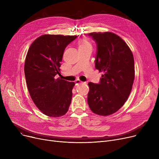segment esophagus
Instances as JSON below:
<instances>
[{
	"instance_id": "esophagus-1",
	"label": "esophagus",
	"mask_w": 159,
	"mask_h": 159,
	"mask_svg": "<svg viewBox=\"0 0 159 159\" xmlns=\"http://www.w3.org/2000/svg\"><path fill=\"white\" fill-rule=\"evenodd\" d=\"M75 84H81V83H83V82H82L81 80H80L79 79H77V80H75Z\"/></svg>"
}]
</instances>
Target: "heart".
<instances>
[{"label": "heart", "mask_w": 159, "mask_h": 159, "mask_svg": "<svg viewBox=\"0 0 159 159\" xmlns=\"http://www.w3.org/2000/svg\"><path fill=\"white\" fill-rule=\"evenodd\" d=\"M78 45H79V49L91 48V44L90 43V42L86 39H83L80 40Z\"/></svg>", "instance_id": "obj_1"}]
</instances>
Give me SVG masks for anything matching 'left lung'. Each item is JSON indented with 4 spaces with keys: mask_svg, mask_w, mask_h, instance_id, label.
<instances>
[{
    "mask_svg": "<svg viewBox=\"0 0 159 159\" xmlns=\"http://www.w3.org/2000/svg\"><path fill=\"white\" fill-rule=\"evenodd\" d=\"M96 42L95 68L104 72L99 84L89 82L88 103L94 113L107 116L117 111L131 93L135 79L134 58L127 44L111 32H93Z\"/></svg>",
    "mask_w": 159,
    "mask_h": 159,
    "instance_id": "8db88e82",
    "label": "left lung"
}]
</instances>
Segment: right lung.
I'll use <instances>...</instances> for the list:
<instances>
[{
  "label": "right lung",
  "mask_w": 159,
  "mask_h": 159,
  "mask_svg": "<svg viewBox=\"0 0 159 159\" xmlns=\"http://www.w3.org/2000/svg\"><path fill=\"white\" fill-rule=\"evenodd\" d=\"M77 36L43 35L33 42L25 60L24 73L33 102L44 115L58 117L68 111L75 82L60 75L64 49Z\"/></svg>",
  "instance_id": "1"
}]
</instances>
